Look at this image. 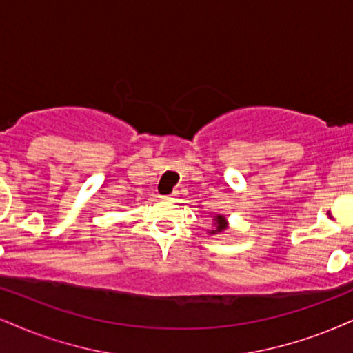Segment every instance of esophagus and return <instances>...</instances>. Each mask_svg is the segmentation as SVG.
<instances>
[{"instance_id": "1", "label": "esophagus", "mask_w": 353, "mask_h": 353, "mask_svg": "<svg viewBox=\"0 0 353 353\" xmlns=\"http://www.w3.org/2000/svg\"><path fill=\"white\" fill-rule=\"evenodd\" d=\"M178 198V191H173L172 194H168V196H165V199H168V201H175Z\"/></svg>"}]
</instances>
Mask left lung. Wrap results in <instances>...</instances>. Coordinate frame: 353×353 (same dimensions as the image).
<instances>
[{"instance_id": "obj_1", "label": "left lung", "mask_w": 353, "mask_h": 353, "mask_svg": "<svg viewBox=\"0 0 353 353\" xmlns=\"http://www.w3.org/2000/svg\"><path fill=\"white\" fill-rule=\"evenodd\" d=\"M216 225H217V230H219V232H221V230H224L225 229V219H224V217L223 216H217L216 217Z\"/></svg>"}]
</instances>
